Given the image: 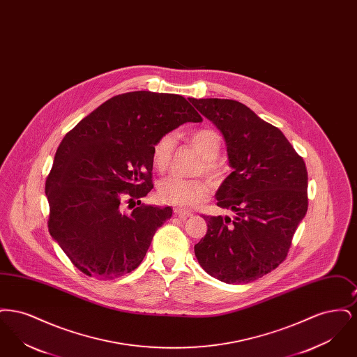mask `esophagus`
Segmentation results:
<instances>
[{
	"mask_svg": "<svg viewBox=\"0 0 357 357\" xmlns=\"http://www.w3.org/2000/svg\"><path fill=\"white\" fill-rule=\"evenodd\" d=\"M174 213H175V215H178L179 218H187V217H191L192 215V213L191 211H187L185 208H179V207H175L174 208Z\"/></svg>",
	"mask_w": 357,
	"mask_h": 357,
	"instance_id": "34e87169",
	"label": "esophagus"
}]
</instances>
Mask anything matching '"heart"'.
<instances>
[{
  "mask_svg": "<svg viewBox=\"0 0 357 357\" xmlns=\"http://www.w3.org/2000/svg\"><path fill=\"white\" fill-rule=\"evenodd\" d=\"M191 146L202 156L204 172L214 174L217 171L215 159L221 151V137L208 128L192 131L188 135ZM176 144V137L172 134L162 136L153 146V165L158 170H166L170 165L172 153ZM210 192L208 183L199 179H182L179 176H169L159 182L158 198L162 204H172L183 208H191L202 204Z\"/></svg>",
  "mask_w": 357,
  "mask_h": 357,
  "instance_id": "b5f03b06",
  "label": "heart"
}]
</instances>
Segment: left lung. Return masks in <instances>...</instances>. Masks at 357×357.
Wrapping results in <instances>:
<instances>
[{"mask_svg": "<svg viewBox=\"0 0 357 357\" xmlns=\"http://www.w3.org/2000/svg\"><path fill=\"white\" fill-rule=\"evenodd\" d=\"M226 142L231 174L222 182L217 206L227 215L204 217L207 233L194 252L211 277L248 284L272 272L288 255L291 238L307 210L304 159L285 135L242 102L194 99Z\"/></svg>", "mask_w": 357, "mask_h": 357, "instance_id": "8db88e82", "label": "left lung"}]
</instances>
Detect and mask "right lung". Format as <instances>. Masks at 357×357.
Masks as SVG:
<instances>
[{
  "mask_svg": "<svg viewBox=\"0 0 357 357\" xmlns=\"http://www.w3.org/2000/svg\"><path fill=\"white\" fill-rule=\"evenodd\" d=\"M202 116L183 96L149 91L111 98L61 140L45 183L52 238L82 272L112 280L132 272L170 206L123 211L151 188L153 146ZM140 204V201H137Z\"/></svg>",
  "mask_w": 357,
  "mask_h": 357,
  "instance_id": "obj_1",
  "label": "right lung"
}]
</instances>
